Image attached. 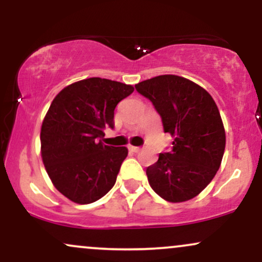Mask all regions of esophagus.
Returning <instances> with one entry per match:
<instances>
[{
    "mask_svg": "<svg viewBox=\"0 0 262 262\" xmlns=\"http://www.w3.org/2000/svg\"><path fill=\"white\" fill-rule=\"evenodd\" d=\"M128 149L130 150V151H133V152H139V151H140V148H139V146L129 145V146H128Z\"/></svg>",
    "mask_w": 262,
    "mask_h": 262,
    "instance_id": "obj_1",
    "label": "esophagus"
}]
</instances>
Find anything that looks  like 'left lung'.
I'll use <instances>...</instances> for the list:
<instances>
[{"label":"left lung","mask_w":262,"mask_h":262,"mask_svg":"<svg viewBox=\"0 0 262 262\" xmlns=\"http://www.w3.org/2000/svg\"><path fill=\"white\" fill-rule=\"evenodd\" d=\"M161 116L165 133L173 138L172 150L159 154L146 169L149 185L167 202L198 196L221 166L225 130L212 96L193 81L160 75L135 85Z\"/></svg>","instance_id":"1"}]
</instances>
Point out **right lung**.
<instances>
[{
	"mask_svg": "<svg viewBox=\"0 0 262 262\" xmlns=\"http://www.w3.org/2000/svg\"><path fill=\"white\" fill-rule=\"evenodd\" d=\"M134 91L132 85L90 77L55 96L40 129L41 160L53 185L79 204L96 202L113 187L125 146L102 143L113 128L114 108Z\"/></svg>",
	"mask_w": 262,
	"mask_h": 262,
	"instance_id": "1",
	"label": "right lung"
}]
</instances>
